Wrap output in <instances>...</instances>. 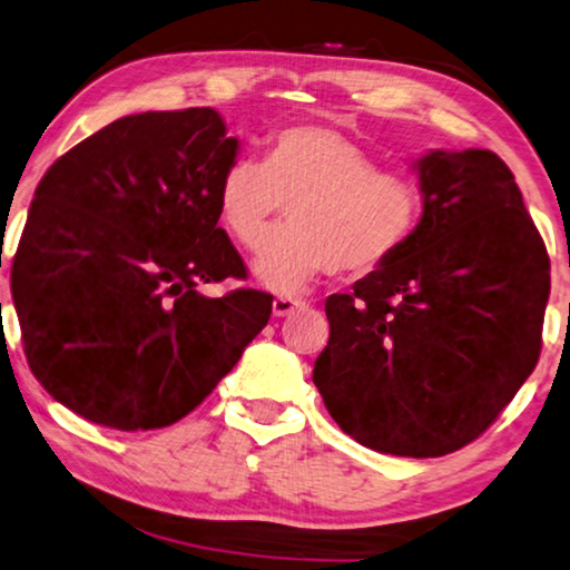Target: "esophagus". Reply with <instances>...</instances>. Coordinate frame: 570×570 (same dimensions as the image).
<instances>
[{
  "instance_id": "esophagus-1",
  "label": "esophagus",
  "mask_w": 570,
  "mask_h": 570,
  "mask_svg": "<svg viewBox=\"0 0 570 570\" xmlns=\"http://www.w3.org/2000/svg\"><path fill=\"white\" fill-rule=\"evenodd\" d=\"M303 301H297V297H291V295H277L275 301H273V313L277 315H291V313H295L297 308H303Z\"/></svg>"
}]
</instances>
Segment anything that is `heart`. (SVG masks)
<instances>
[{
  "label": "heart",
  "instance_id": "heart-1",
  "mask_svg": "<svg viewBox=\"0 0 570 570\" xmlns=\"http://www.w3.org/2000/svg\"><path fill=\"white\" fill-rule=\"evenodd\" d=\"M218 218L242 249L257 252L291 206V229L255 259L269 291L297 293L326 273L364 277L413 236L423 198L407 175L376 170L374 157L334 127L303 125L273 137L265 163L239 160L216 190Z\"/></svg>",
  "mask_w": 570,
  "mask_h": 570
}]
</instances>
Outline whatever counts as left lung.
I'll list each match as a JSON object with an SVG mask.
<instances>
[{
    "label": "left lung",
    "mask_w": 570,
    "mask_h": 570,
    "mask_svg": "<svg viewBox=\"0 0 570 570\" xmlns=\"http://www.w3.org/2000/svg\"><path fill=\"white\" fill-rule=\"evenodd\" d=\"M423 216L387 265L326 301L313 382L366 449L435 459L474 441L535 370L550 259L492 150L415 163Z\"/></svg>",
    "instance_id": "left-lung-1"
}]
</instances>
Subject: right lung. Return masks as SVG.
I'll use <instances>...</instances> for the list:
<instances>
[{"mask_svg": "<svg viewBox=\"0 0 570 570\" xmlns=\"http://www.w3.org/2000/svg\"><path fill=\"white\" fill-rule=\"evenodd\" d=\"M239 139L212 107L121 117L58 157L12 259L28 364L96 425L153 431L196 410L267 326L216 190Z\"/></svg>", "mask_w": 570, "mask_h": 570, "instance_id": "add662e5", "label": "right lung"}]
</instances>
